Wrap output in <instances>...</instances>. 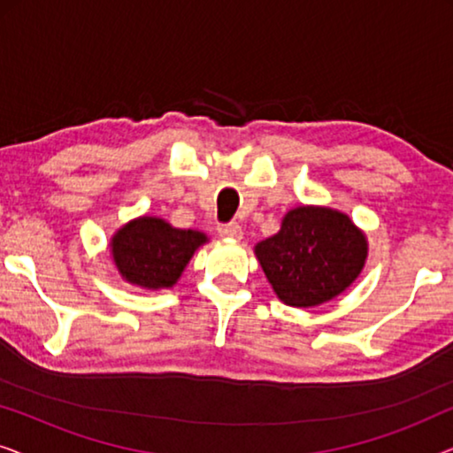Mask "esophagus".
<instances>
[{
  "instance_id": "1",
  "label": "esophagus",
  "mask_w": 453,
  "mask_h": 453,
  "mask_svg": "<svg viewBox=\"0 0 453 453\" xmlns=\"http://www.w3.org/2000/svg\"><path fill=\"white\" fill-rule=\"evenodd\" d=\"M219 234H220V237H225V239L239 241L241 237H243V231H241L239 222H226V225L219 226Z\"/></svg>"
}]
</instances>
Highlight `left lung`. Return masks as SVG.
Returning <instances> with one entry per match:
<instances>
[{"label": "left lung", "mask_w": 453, "mask_h": 453, "mask_svg": "<svg viewBox=\"0 0 453 453\" xmlns=\"http://www.w3.org/2000/svg\"><path fill=\"white\" fill-rule=\"evenodd\" d=\"M278 299L290 307H318L357 280L369 256L367 234L349 214L327 206H296L280 231L253 247Z\"/></svg>", "instance_id": "left-lung-1"}]
</instances>
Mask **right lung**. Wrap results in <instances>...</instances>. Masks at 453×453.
Wrapping results in <instances>:
<instances>
[{
  "label": "right lung",
  "instance_id": "right-lung-1",
  "mask_svg": "<svg viewBox=\"0 0 453 453\" xmlns=\"http://www.w3.org/2000/svg\"><path fill=\"white\" fill-rule=\"evenodd\" d=\"M208 243L191 228H177L158 216H138L111 237V257L123 280L146 290L175 287L189 259Z\"/></svg>",
  "mask_w": 453,
  "mask_h": 453
}]
</instances>
